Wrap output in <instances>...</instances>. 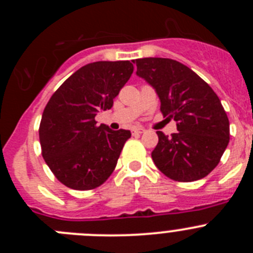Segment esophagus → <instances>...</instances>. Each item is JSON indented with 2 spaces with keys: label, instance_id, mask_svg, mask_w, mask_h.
Here are the masks:
<instances>
[{
  "label": "esophagus",
  "instance_id": "1",
  "mask_svg": "<svg viewBox=\"0 0 253 253\" xmlns=\"http://www.w3.org/2000/svg\"><path fill=\"white\" fill-rule=\"evenodd\" d=\"M144 131H146V129H144V128H135V129H134V133H138V134H142V133H144Z\"/></svg>",
  "mask_w": 253,
  "mask_h": 253
}]
</instances>
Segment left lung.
<instances>
[{"label": "left lung", "mask_w": 253, "mask_h": 253, "mask_svg": "<svg viewBox=\"0 0 253 253\" xmlns=\"http://www.w3.org/2000/svg\"><path fill=\"white\" fill-rule=\"evenodd\" d=\"M137 76L160 97L161 111L173 119L172 137L157 131L152 160L163 175L181 182L196 181L216 167L229 143V120L211 87L194 71L169 58H140Z\"/></svg>", "instance_id": "obj_1"}]
</instances>
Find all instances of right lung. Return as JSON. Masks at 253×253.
Returning a JSON list of instances; mask_svg holds the SVG:
<instances>
[{
    "label": "right lung",
    "mask_w": 253,
    "mask_h": 253,
    "mask_svg": "<svg viewBox=\"0 0 253 253\" xmlns=\"http://www.w3.org/2000/svg\"><path fill=\"white\" fill-rule=\"evenodd\" d=\"M129 60L93 62L76 71L53 93L42 115V154L55 177L75 190L100 186L115 169L130 131L96 124L113 107L133 73Z\"/></svg>",
    "instance_id": "1"
}]
</instances>
